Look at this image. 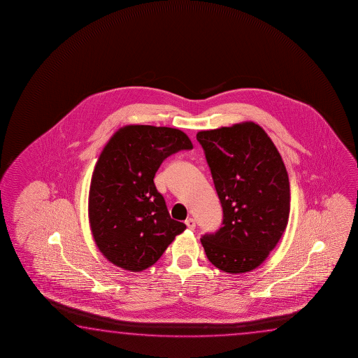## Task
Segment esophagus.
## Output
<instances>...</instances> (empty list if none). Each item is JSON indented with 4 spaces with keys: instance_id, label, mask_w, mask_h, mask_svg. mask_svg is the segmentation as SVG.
<instances>
[{
    "instance_id": "1",
    "label": "esophagus",
    "mask_w": 358,
    "mask_h": 358,
    "mask_svg": "<svg viewBox=\"0 0 358 358\" xmlns=\"http://www.w3.org/2000/svg\"><path fill=\"white\" fill-rule=\"evenodd\" d=\"M185 224L188 227L189 229H194L195 228V220L193 218H188L185 220Z\"/></svg>"
}]
</instances>
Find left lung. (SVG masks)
Returning a JSON list of instances; mask_svg holds the SVG:
<instances>
[{"label":"left lung","instance_id":"1","mask_svg":"<svg viewBox=\"0 0 358 358\" xmlns=\"http://www.w3.org/2000/svg\"><path fill=\"white\" fill-rule=\"evenodd\" d=\"M196 140L223 208L222 227L200 239L206 257L220 271L249 272L266 261L288 223L285 163L255 122L200 131Z\"/></svg>","mask_w":358,"mask_h":358}]
</instances>
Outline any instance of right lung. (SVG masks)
<instances>
[{
	"mask_svg": "<svg viewBox=\"0 0 358 358\" xmlns=\"http://www.w3.org/2000/svg\"><path fill=\"white\" fill-rule=\"evenodd\" d=\"M185 134L166 127L127 125L103 148L91 179L89 219L97 248L131 272L152 267L187 225L170 218L154 176L165 159L190 150Z\"/></svg>",
	"mask_w": 358,
	"mask_h": 358,
	"instance_id": "obj_1",
	"label": "right lung"
}]
</instances>
